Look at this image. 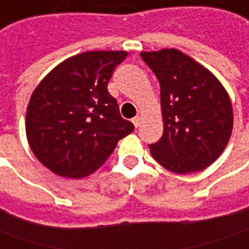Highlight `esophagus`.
Instances as JSON below:
<instances>
[{"label": "esophagus", "instance_id": "obj_1", "mask_svg": "<svg viewBox=\"0 0 249 249\" xmlns=\"http://www.w3.org/2000/svg\"><path fill=\"white\" fill-rule=\"evenodd\" d=\"M132 124L135 125V128H138V126L141 125V118H139V117H135V118H132Z\"/></svg>", "mask_w": 249, "mask_h": 249}]
</instances>
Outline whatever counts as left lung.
Returning a JSON list of instances; mask_svg holds the SVG:
<instances>
[{
    "instance_id": "obj_1",
    "label": "left lung",
    "mask_w": 249,
    "mask_h": 249,
    "mask_svg": "<svg viewBox=\"0 0 249 249\" xmlns=\"http://www.w3.org/2000/svg\"><path fill=\"white\" fill-rule=\"evenodd\" d=\"M160 83L163 135L149 145L159 164L177 174L202 171L220 156L232 131V107L220 81L176 49L141 53Z\"/></svg>"
}]
</instances>
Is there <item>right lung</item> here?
<instances>
[{
    "label": "right lung",
    "instance_id": "1",
    "mask_svg": "<svg viewBox=\"0 0 249 249\" xmlns=\"http://www.w3.org/2000/svg\"><path fill=\"white\" fill-rule=\"evenodd\" d=\"M126 51H88L58 64L30 96L26 136L38 161L68 178L90 176L134 124L107 90Z\"/></svg>",
    "mask_w": 249,
    "mask_h": 249
}]
</instances>
